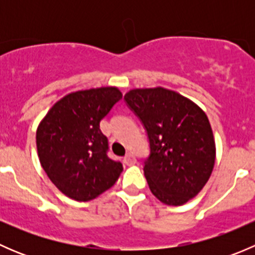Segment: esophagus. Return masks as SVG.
<instances>
[{"label":"esophagus","mask_w":255,"mask_h":255,"mask_svg":"<svg viewBox=\"0 0 255 255\" xmlns=\"http://www.w3.org/2000/svg\"><path fill=\"white\" fill-rule=\"evenodd\" d=\"M123 161H125V164H127V165H133V164H135L137 159L133 155V153H127L125 155V158H123Z\"/></svg>","instance_id":"obj_1"}]
</instances>
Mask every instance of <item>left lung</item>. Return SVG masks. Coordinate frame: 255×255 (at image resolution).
Returning a JSON list of instances; mask_svg holds the SVG:
<instances>
[{"label":"left lung","mask_w":255,"mask_h":255,"mask_svg":"<svg viewBox=\"0 0 255 255\" xmlns=\"http://www.w3.org/2000/svg\"><path fill=\"white\" fill-rule=\"evenodd\" d=\"M125 102L146 132L149 155L143 170L154 196L174 206L196 196L215 165L216 146L206 113L163 87L132 90Z\"/></svg>","instance_id":"8db88e82"}]
</instances>
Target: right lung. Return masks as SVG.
Segmentation results:
<instances>
[{
  "mask_svg": "<svg viewBox=\"0 0 255 255\" xmlns=\"http://www.w3.org/2000/svg\"><path fill=\"white\" fill-rule=\"evenodd\" d=\"M121 99L116 87L73 92L56 102L40 122V164L51 182L70 199H95L122 173V163L110 158L109 139L100 129V122Z\"/></svg>",
  "mask_w": 255,
  "mask_h": 255,
  "instance_id": "obj_1",
  "label": "right lung"
}]
</instances>
